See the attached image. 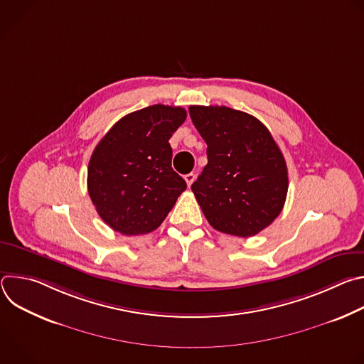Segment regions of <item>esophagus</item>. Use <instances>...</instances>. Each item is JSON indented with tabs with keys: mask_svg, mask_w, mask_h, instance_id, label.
<instances>
[{
	"mask_svg": "<svg viewBox=\"0 0 364 364\" xmlns=\"http://www.w3.org/2000/svg\"><path fill=\"white\" fill-rule=\"evenodd\" d=\"M194 178H196V174H193V173H188V174H186V176H184V180H186V183H187V186H188V187L193 184Z\"/></svg>",
	"mask_w": 364,
	"mask_h": 364,
	"instance_id": "esophagus-1",
	"label": "esophagus"
}]
</instances>
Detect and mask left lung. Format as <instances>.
<instances>
[{
  "instance_id": "obj_1",
  "label": "left lung",
  "mask_w": 364,
  "mask_h": 364,
  "mask_svg": "<svg viewBox=\"0 0 364 364\" xmlns=\"http://www.w3.org/2000/svg\"><path fill=\"white\" fill-rule=\"evenodd\" d=\"M207 144V166L191 184L201 210L216 230L249 237L281 213L288 193L284 155L268 128L228 107H190Z\"/></svg>"
}]
</instances>
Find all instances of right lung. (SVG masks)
<instances>
[{"mask_svg":"<svg viewBox=\"0 0 364 364\" xmlns=\"http://www.w3.org/2000/svg\"><path fill=\"white\" fill-rule=\"evenodd\" d=\"M180 107L152 105L121 118L89 161L87 191L100 219L127 236L157 229L187 184L173 168L171 135L186 121Z\"/></svg>","mask_w":364,"mask_h":364,"instance_id":"obj_1","label":"right lung"}]
</instances>
